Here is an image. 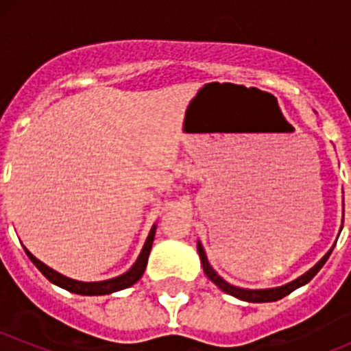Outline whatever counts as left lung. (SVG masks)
<instances>
[{
  "mask_svg": "<svg viewBox=\"0 0 351 351\" xmlns=\"http://www.w3.org/2000/svg\"><path fill=\"white\" fill-rule=\"evenodd\" d=\"M197 246H198V255H200V262H202L204 272H206L207 278H209V280L213 281L216 287L221 288L223 291H226V293H230V295L237 297V299H241V300H246V302H274V300H280V299H283V297H287L288 293H291L293 290L300 288L302 285L309 283V281H311L313 278L316 276V272L324 267V263L327 262V258L330 256V253H332V250H334V247H330V251H328L327 255H325L320 262L316 263L315 267L309 269L306 274H302L300 278L293 280L291 283H287V285H283V287H278V288H267V290H247V288H239V287H234V285H230V283H226L221 276H219L218 272L210 267V263H209V260H207L206 251H204L202 244L198 243Z\"/></svg>",
  "mask_w": 351,
  "mask_h": 351,
  "instance_id": "1",
  "label": "left lung"
}]
</instances>
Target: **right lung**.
Instances as JSON below:
<instances>
[{
    "label": "right lung",
    "mask_w": 351,
    "mask_h": 351,
    "mask_svg": "<svg viewBox=\"0 0 351 351\" xmlns=\"http://www.w3.org/2000/svg\"><path fill=\"white\" fill-rule=\"evenodd\" d=\"M154 234H156V225L151 228L147 235V241H145L144 247H142L141 255H138L137 262L133 263V267L130 269L128 272L125 274L117 276V278H112V280H107V281H95V283H84V281H75V280H70L66 276L60 274V272H56L54 269L47 267L45 263L40 262L38 258L31 255L29 251L26 250V255L29 256V260L36 265L40 272H42L45 278H47L51 283L58 285V287L64 288V290L71 291V293H79V295H107V293H112V291H119V290H125V288L132 287V285L137 283L138 280L142 278L145 271V265H147V258H149V253H151V247H153V241H154Z\"/></svg>",
    "instance_id": "1"
}]
</instances>
